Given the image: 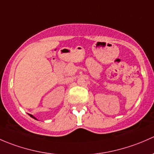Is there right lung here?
I'll return each mask as SVG.
<instances>
[{
  "label": "right lung",
  "mask_w": 154,
  "mask_h": 154,
  "mask_svg": "<svg viewBox=\"0 0 154 154\" xmlns=\"http://www.w3.org/2000/svg\"><path fill=\"white\" fill-rule=\"evenodd\" d=\"M32 116V118H34V119H35V117H33V116Z\"/></svg>",
  "instance_id": "1"
}]
</instances>
